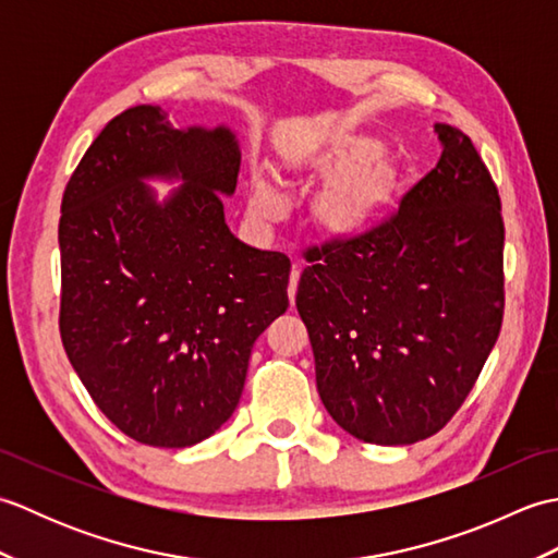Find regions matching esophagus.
Listing matches in <instances>:
<instances>
[{
	"mask_svg": "<svg viewBox=\"0 0 558 558\" xmlns=\"http://www.w3.org/2000/svg\"><path fill=\"white\" fill-rule=\"evenodd\" d=\"M300 272H302V268H300L298 264H294V266H292V272H290V286H288V298H290V302H294V294H298Z\"/></svg>",
	"mask_w": 558,
	"mask_h": 558,
	"instance_id": "obj_1",
	"label": "esophagus"
}]
</instances>
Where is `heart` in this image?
I'll return each mask as SVG.
<instances>
[{
    "label": "heart",
    "instance_id": "1",
    "mask_svg": "<svg viewBox=\"0 0 558 558\" xmlns=\"http://www.w3.org/2000/svg\"><path fill=\"white\" fill-rule=\"evenodd\" d=\"M381 144L372 136L342 134L300 162L312 180H328L312 201V220L326 240H354L381 220L400 194V165L378 156ZM278 194L266 177L252 180V206L258 213L276 208Z\"/></svg>",
    "mask_w": 558,
    "mask_h": 558
}]
</instances>
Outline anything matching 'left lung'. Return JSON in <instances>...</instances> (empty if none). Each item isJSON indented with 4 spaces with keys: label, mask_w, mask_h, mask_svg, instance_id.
Here are the masks:
<instances>
[{
    "label": "left lung",
    "mask_w": 558,
    "mask_h": 558,
    "mask_svg": "<svg viewBox=\"0 0 558 558\" xmlns=\"http://www.w3.org/2000/svg\"><path fill=\"white\" fill-rule=\"evenodd\" d=\"M441 158L393 216L310 248L298 312L330 417L378 446L441 432L504 322V218L470 136L434 124Z\"/></svg>",
    "instance_id": "obj_1"
}]
</instances>
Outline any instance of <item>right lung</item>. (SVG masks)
I'll use <instances>...</instances> for the list:
<instances>
[{
  "label": "right lung",
  "instance_id": "1",
  "mask_svg": "<svg viewBox=\"0 0 558 558\" xmlns=\"http://www.w3.org/2000/svg\"><path fill=\"white\" fill-rule=\"evenodd\" d=\"M182 173L158 207L140 182ZM230 129H174L158 105L108 122L62 196L59 336L93 402L138 444L184 448L230 420L256 338L288 310L290 258L242 244L222 194Z\"/></svg>",
  "mask_w": 558,
  "mask_h": 558
}]
</instances>
